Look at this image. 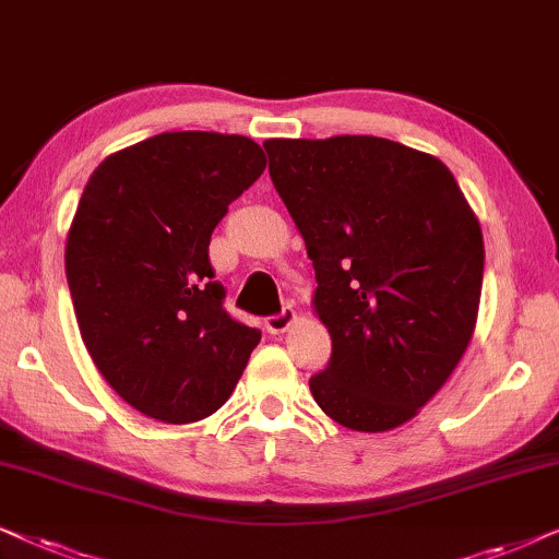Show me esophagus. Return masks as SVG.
I'll return each instance as SVG.
<instances>
[{"mask_svg":"<svg viewBox=\"0 0 559 559\" xmlns=\"http://www.w3.org/2000/svg\"><path fill=\"white\" fill-rule=\"evenodd\" d=\"M296 319H299V317H296L294 309H284L281 314L265 319V330L271 334H284L296 324Z\"/></svg>","mask_w":559,"mask_h":559,"instance_id":"esophagus-1","label":"esophagus"}]
</instances>
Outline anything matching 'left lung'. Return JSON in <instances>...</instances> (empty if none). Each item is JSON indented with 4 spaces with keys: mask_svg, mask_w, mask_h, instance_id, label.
Segmentation results:
<instances>
[{
    "mask_svg": "<svg viewBox=\"0 0 559 559\" xmlns=\"http://www.w3.org/2000/svg\"><path fill=\"white\" fill-rule=\"evenodd\" d=\"M314 263L332 337L319 408L355 431L412 421L448 383L478 322L480 222L435 155L373 135L263 143Z\"/></svg>",
    "mask_w": 559,
    "mask_h": 559,
    "instance_id": "1",
    "label": "left lung"
}]
</instances>
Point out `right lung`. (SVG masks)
Listing matches in <instances>:
<instances>
[{
	"label": "right lung",
	"mask_w": 559,
	"mask_h": 559,
	"mask_svg": "<svg viewBox=\"0 0 559 559\" xmlns=\"http://www.w3.org/2000/svg\"><path fill=\"white\" fill-rule=\"evenodd\" d=\"M265 170L255 140L160 132L104 158L66 237L81 340L119 399L166 424L233 396L260 332L222 309L210 240Z\"/></svg>",
	"instance_id": "1"
}]
</instances>
